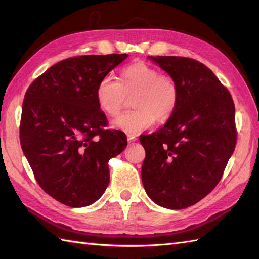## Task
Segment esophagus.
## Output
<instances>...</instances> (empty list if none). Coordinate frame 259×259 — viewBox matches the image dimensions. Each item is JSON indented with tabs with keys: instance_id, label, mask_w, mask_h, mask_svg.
<instances>
[{
	"instance_id": "esophagus-1",
	"label": "esophagus",
	"mask_w": 259,
	"mask_h": 259,
	"mask_svg": "<svg viewBox=\"0 0 259 259\" xmlns=\"http://www.w3.org/2000/svg\"><path fill=\"white\" fill-rule=\"evenodd\" d=\"M137 140V138L136 137L134 136V135H128V141L129 142H134V141H136Z\"/></svg>"
}]
</instances>
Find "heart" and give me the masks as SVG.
Segmentation results:
<instances>
[{
    "label": "heart",
    "mask_w": 259,
    "mask_h": 259,
    "mask_svg": "<svg viewBox=\"0 0 259 259\" xmlns=\"http://www.w3.org/2000/svg\"><path fill=\"white\" fill-rule=\"evenodd\" d=\"M179 87L169 74H161L158 69L145 63L126 67L121 80L107 74L98 82L96 99L99 107L107 114L115 117L133 98V111L113 120L115 128L130 135L140 134L159 121L168 120L179 103Z\"/></svg>",
    "instance_id": "heart-1"
}]
</instances>
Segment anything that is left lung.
<instances>
[{
    "label": "left lung",
    "instance_id": "1",
    "mask_svg": "<svg viewBox=\"0 0 259 259\" xmlns=\"http://www.w3.org/2000/svg\"><path fill=\"white\" fill-rule=\"evenodd\" d=\"M179 87V103L161 129L140 136L141 179L157 205L184 209L221 181L237 141L235 104L212 71L184 57H149Z\"/></svg>",
    "mask_w": 259,
    "mask_h": 259
}]
</instances>
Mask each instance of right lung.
<instances>
[{
  "instance_id": "add662e5",
  "label": "right lung",
  "mask_w": 259,
  "mask_h": 259,
  "mask_svg": "<svg viewBox=\"0 0 259 259\" xmlns=\"http://www.w3.org/2000/svg\"><path fill=\"white\" fill-rule=\"evenodd\" d=\"M128 54L62 60L32 82L22 104L20 142L41 188L65 206H89L110 180L108 161L126 147L120 130L104 129L98 82Z\"/></svg>"
}]
</instances>
